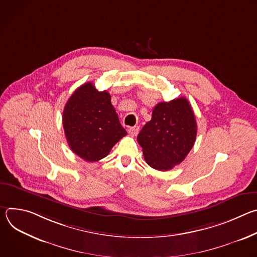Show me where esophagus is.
Segmentation results:
<instances>
[{"mask_svg": "<svg viewBox=\"0 0 257 257\" xmlns=\"http://www.w3.org/2000/svg\"><path fill=\"white\" fill-rule=\"evenodd\" d=\"M138 131H139V127H138V126L130 127V128L128 129V132H129V134H130L131 136H136L137 133H138Z\"/></svg>", "mask_w": 257, "mask_h": 257, "instance_id": "esophagus-1", "label": "esophagus"}]
</instances>
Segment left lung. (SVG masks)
Wrapping results in <instances>:
<instances>
[{"label": "left lung", "instance_id": "1", "mask_svg": "<svg viewBox=\"0 0 257 257\" xmlns=\"http://www.w3.org/2000/svg\"><path fill=\"white\" fill-rule=\"evenodd\" d=\"M197 124L185 97L159 102L152 120L137 136L145 162L159 171H168L184 161L193 148Z\"/></svg>", "mask_w": 257, "mask_h": 257}]
</instances>
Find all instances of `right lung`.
Returning a JSON list of instances; mask_svg holds the SVG:
<instances>
[{
	"label": "right lung",
	"instance_id": "1",
	"mask_svg": "<svg viewBox=\"0 0 257 257\" xmlns=\"http://www.w3.org/2000/svg\"><path fill=\"white\" fill-rule=\"evenodd\" d=\"M63 127L72 152L86 162L105 158L127 132L106 91L91 82L78 87L63 111Z\"/></svg>",
	"mask_w": 257,
	"mask_h": 257
}]
</instances>
